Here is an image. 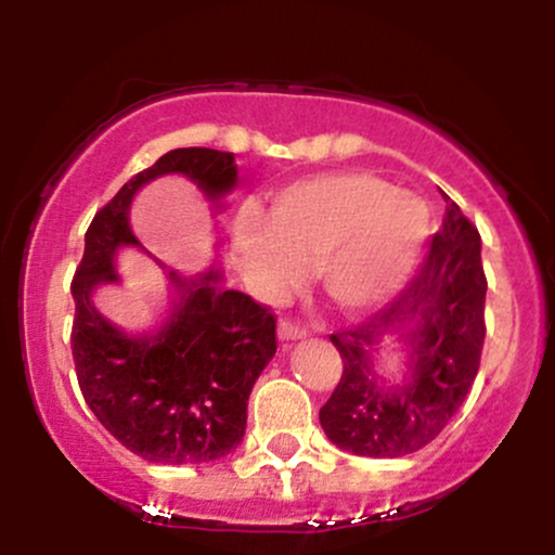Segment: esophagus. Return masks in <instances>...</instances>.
I'll use <instances>...</instances> for the list:
<instances>
[{"mask_svg":"<svg viewBox=\"0 0 555 555\" xmlns=\"http://www.w3.org/2000/svg\"><path fill=\"white\" fill-rule=\"evenodd\" d=\"M305 336H308V328L305 326H297V323H292L289 318H282V321H279V339L282 341L305 339Z\"/></svg>","mask_w":555,"mask_h":555,"instance_id":"obj_1","label":"esophagus"}]
</instances>
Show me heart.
Here are the masks:
<instances>
[{"instance_id": "1", "label": "heart", "mask_w": 555, "mask_h": 555, "mask_svg": "<svg viewBox=\"0 0 555 555\" xmlns=\"http://www.w3.org/2000/svg\"><path fill=\"white\" fill-rule=\"evenodd\" d=\"M428 232V206L417 195L365 171H339L284 188L269 216L242 211L234 247L260 297H282L302 266L315 263L328 302L358 315L404 284Z\"/></svg>"}]
</instances>
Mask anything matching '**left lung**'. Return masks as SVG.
Masks as SVG:
<instances>
[{
  "instance_id": "1",
  "label": "left lung",
  "mask_w": 555,
  "mask_h": 555,
  "mask_svg": "<svg viewBox=\"0 0 555 555\" xmlns=\"http://www.w3.org/2000/svg\"><path fill=\"white\" fill-rule=\"evenodd\" d=\"M486 289L480 234L449 201L443 229L410 286L365 323L331 334L344 371L321 406L328 441L375 460L428 446L464 404L480 367ZM388 333L408 347L401 382L372 373V354Z\"/></svg>"
}]
</instances>
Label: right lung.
<instances>
[{"label":"right lung","mask_w":555,"mask_h":555,"mask_svg":"<svg viewBox=\"0 0 555 555\" xmlns=\"http://www.w3.org/2000/svg\"><path fill=\"white\" fill-rule=\"evenodd\" d=\"M164 175H184L219 203L237 184V164L224 151L175 149L93 216L73 276V360L86 404L125 449L156 464H203L227 456L245 436L253 384L276 354V318L250 295L221 286L216 269L197 279L169 271L177 299L151 336L125 334L95 310V286L119 282V247H140L132 197Z\"/></svg>","instance_id":"1"}]
</instances>
